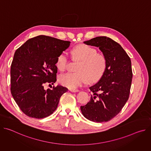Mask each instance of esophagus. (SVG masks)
I'll return each instance as SVG.
<instances>
[{
	"instance_id": "esophagus-1",
	"label": "esophagus",
	"mask_w": 151,
	"mask_h": 151,
	"mask_svg": "<svg viewBox=\"0 0 151 151\" xmlns=\"http://www.w3.org/2000/svg\"><path fill=\"white\" fill-rule=\"evenodd\" d=\"M69 90L73 93H76V92L79 91V90H78V89H69Z\"/></svg>"
}]
</instances>
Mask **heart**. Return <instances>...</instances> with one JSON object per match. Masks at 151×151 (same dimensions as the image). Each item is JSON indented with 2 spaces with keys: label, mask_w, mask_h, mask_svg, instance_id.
Returning a JSON list of instances; mask_svg holds the SVG:
<instances>
[{
  "label": "heart",
  "mask_w": 151,
  "mask_h": 151,
  "mask_svg": "<svg viewBox=\"0 0 151 151\" xmlns=\"http://www.w3.org/2000/svg\"><path fill=\"white\" fill-rule=\"evenodd\" d=\"M89 45L79 44L74 47L72 55L75 59L79 61L76 72H68L58 77L59 82L69 88L74 89L84 84L88 79L91 82L99 80L104 75L107 68L106 57ZM69 62L67 52H62L56 60V66L60 71L65 70Z\"/></svg>",
  "instance_id": "b5f03b06"
}]
</instances>
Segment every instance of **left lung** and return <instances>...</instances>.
<instances>
[{
  "label": "left lung",
  "instance_id": "obj_1",
  "mask_svg": "<svg viewBox=\"0 0 151 151\" xmlns=\"http://www.w3.org/2000/svg\"><path fill=\"white\" fill-rule=\"evenodd\" d=\"M83 43L99 48L106 58L107 68L99 81L90 87V100L81 106V110L90 121H109L120 112L128 99L133 78L131 60L118 43L106 36Z\"/></svg>",
  "mask_w": 151,
  "mask_h": 151
}]
</instances>
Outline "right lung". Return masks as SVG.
<instances>
[{
	"label": "right lung",
	"instance_id": "obj_1",
	"mask_svg": "<svg viewBox=\"0 0 151 151\" xmlns=\"http://www.w3.org/2000/svg\"><path fill=\"white\" fill-rule=\"evenodd\" d=\"M70 42L40 35L31 38L15 52L11 66V92L27 116L41 119L57 108L61 96L68 89L61 85L44 89L45 83L57 81L58 55Z\"/></svg>",
	"mask_w": 151,
	"mask_h": 151
}]
</instances>
